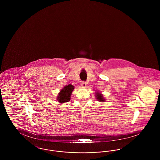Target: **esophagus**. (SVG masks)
I'll return each instance as SVG.
<instances>
[{
    "label": "esophagus",
    "mask_w": 160,
    "mask_h": 160,
    "mask_svg": "<svg viewBox=\"0 0 160 160\" xmlns=\"http://www.w3.org/2000/svg\"><path fill=\"white\" fill-rule=\"evenodd\" d=\"M86 82H84V81H82V82H81V85H82V87H86Z\"/></svg>",
    "instance_id": "34e87169"
}]
</instances>
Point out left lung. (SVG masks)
Segmentation results:
<instances>
[{"instance_id": "obj_1", "label": "left lung", "mask_w": 160, "mask_h": 160, "mask_svg": "<svg viewBox=\"0 0 160 160\" xmlns=\"http://www.w3.org/2000/svg\"><path fill=\"white\" fill-rule=\"evenodd\" d=\"M96 97H97V99H98L99 101H104V98L102 97V95L99 93H96Z\"/></svg>"}]
</instances>
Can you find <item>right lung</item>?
I'll return each mask as SVG.
<instances>
[{"label": "right lung", "mask_w": 160, "mask_h": 160, "mask_svg": "<svg viewBox=\"0 0 160 160\" xmlns=\"http://www.w3.org/2000/svg\"><path fill=\"white\" fill-rule=\"evenodd\" d=\"M74 86L71 84L65 86L62 90L59 95L58 96V101L60 103L67 102L71 99V95L74 90Z\"/></svg>", "instance_id": "add662e5"}]
</instances>
